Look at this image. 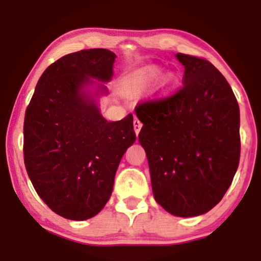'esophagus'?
<instances>
[{"label":"esophagus","instance_id":"esophagus-1","mask_svg":"<svg viewBox=\"0 0 261 261\" xmlns=\"http://www.w3.org/2000/svg\"><path fill=\"white\" fill-rule=\"evenodd\" d=\"M141 127H142V122L140 121V120L137 119V117H135V119H134V128H135L136 135H139V133H140V130H141Z\"/></svg>","mask_w":261,"mask_h":261}]
</instances>
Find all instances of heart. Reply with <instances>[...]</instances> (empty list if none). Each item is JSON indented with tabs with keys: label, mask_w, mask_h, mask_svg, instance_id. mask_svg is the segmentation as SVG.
<instances>
[{
	"label": "heart",
	"mask_w": 261,
	"mask_h": 261,
	"mask_svg": "<svg viewBox=\"0 0 261 261\" xmlns=\"http://www.w3.org/2000/svg\"><path fill=\"white\" fill-rule=\"evenodd\" d=\"M160 74H161V71H160L159 68L148 67V68H145V69L140 70L134 79L135 80H152L154 78H157Z\"/></svg>",
	"instance_id": "heart-1"
}]
</instances>
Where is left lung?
<instances>
[{
    "instance_id": "obj_1",
    "label": "left lung",
    "mask_w": 261,
    "mask_h": 261,
    "mask_svg": "<svg viewBox=\"0 0 261 261\" xmlns=\"http://www.w3.org/2000/svg\"><path fill=\"white\" fill-rule=\"evenodd\" d=\"M182 87L136 107L144 124L153 197L168 213L196 217L223 198L240 159V114L223 74L202 57L177 53Z\"/></svg>"
}]
</instances>
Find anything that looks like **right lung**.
I'll use <instances>...</instances> for the list:
<instances>
[{
	"label": "right lung",
	"instance_id": "add662e5",
	"mask_svg": "<svg viewBox=\"0 0 261 261\" xmlns=\"http://www.w3.org/2000/svg\"><path fill=\"white\" fill-rule=\"evenodd\" d=\"M115 53L94 48L51 63L37 83L23 125L28 177L43 202L67 219L96 216L110 198L122 154L135 142L133 114L108 121L83 85L113 76Z\"/></svg>",
	"mask_w": 261,
	"mask_h": 261
}]
</instances>
